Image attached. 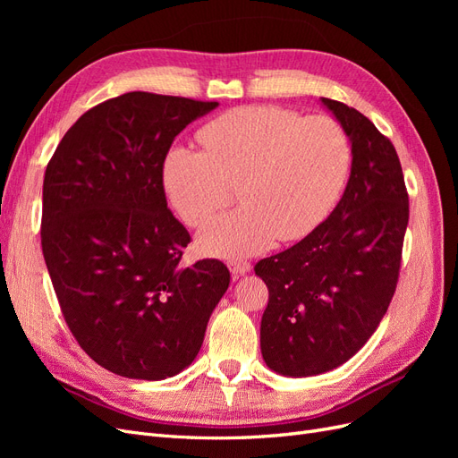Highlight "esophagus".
I'll list each match as a JSON object with an SVG mask.
<instances>
[{"label": "esophagus", "instance_id": "esophagus-1", "mask_svg": "<svg viewBox=\"0 0 458 458\" xmlns=\"http://www.w3.org/2000/svg\"><path fill=\"white\" fill-rule=\"evenodd\" d=\"M227 266L231 269V273H234V275H244L250 271V261H246V259H231Z\"/></svg>", "mask_w": 458, "mask_h": 458}]
</instances>
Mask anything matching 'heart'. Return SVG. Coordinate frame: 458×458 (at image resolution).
I'll return each instance as SVG.
<instances>
[{
  "mask_svg": "<svg viewBox=\"0 0 458 458\" xmlns=\"http://www.w3.org/2000/svg\"><path fill=\"white\" fill-rule=\"evenodd\" d=\"M199 140L204 150L174 147L165 155L162 182L189 225L206 221L239 183L242 204L199 234L202 250L221 258L306 237L338 202L352 168V143L340 122L281 106L233 108L208 122Z\"/></svg>",
  "mask_w": 458,
  "mask_h": 458,
  "instance_id": "obj_1",
  "label": "heart"
}]
</instances>
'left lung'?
<instances>
[{"mask_svg":"<svg viewBox=\"0 0 458 458\" xmlns=\"http://www.w3.org/2000/svg\"><path fill=\"white\" fill-rule=\"evenodd\" d=\"M352 143V174L332 214L288 250L256 263L269 301L259 344L283 377L344 365L378 328L394 298L409 195L392 141L359 110L321 97Z\"/></svg>","mask_w":458,"mask_h":458,"instance_id":"8db88e82","label":"left lung"}]
</instances>
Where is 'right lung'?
I'll list each match as a JSON object with an SVG mask.
<instances>
[{
    "label": "right lung",
    "mask_w": 458,
    "mask_h": 458,
    "mask_svg": "<svg viewBox=\"0 0 458 458\" xmlns=\"http://www.w3.org/2000/svg\"><path fill=\"white\" fill-rule=\"evenodd\" d=\"M217 105L123 93L81 114L47 164L41 250L55 294L81 350L120 377L187 369L229 288L219 259L179 263L191 237L162 182L175 135Z\"/></svg>",
    "instance_id": "obj_1"
}]
</instances>
